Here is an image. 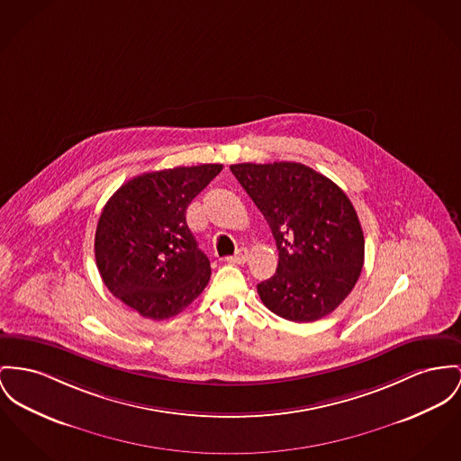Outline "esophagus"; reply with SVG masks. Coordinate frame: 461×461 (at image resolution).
Listing matches in <instances>:
<instances>
[{
    "label": "esophagus",
    "instance_id": "34e87169",
    "mask_svg": "<svg viewBox=\"0 0 461 461\" xmlns=\"http://www.w3.org/2000/svg\"><path fill=\"white\" fill-rule=\"evenodd\" d=\"M246 260H248V249L246 248H240L232 257L227 258L229 264H238V266L245 264Z\"/></svg>",
    "mask_w": 461,
    "mask_h": 461
}]
</instances>
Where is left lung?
Listing matches in <instances>:
<instances>
[{"label":"left lung","instance_id":"left-lung-1","mask_svg":"<svg viewBox=\"0 0 461 461\" xmlns=\"http://www.w3.org/2000/svg\"><path fill=\"white\" fill-rule=\"evenodd\" d=\"M230 171L276 240V275L257 285L262 303L295 323L332 312L364 267V232L348 195L299 162H243Z\"/></svg>","mask_w":461,"mask_h":461}]
</instances>
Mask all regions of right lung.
<instances>
[{
  "instance_id": "1",
  "label": "right lung",
  "mask_w": 461,
  "mask_h": 461,
  "mask_svg": "<svg viewBox=\"0 0 461 461\" xmlns=\"http://www.w3.org/2000/svg\"><path fill=\"white\" fill-rule=\"evenodd\" d=\"M221 171L201 164L143 173L123 184L99 216L94 253L106 288L143 318L166 320L201 295L212 276L186 208Z\"/></svg>"
}]
</instances>
